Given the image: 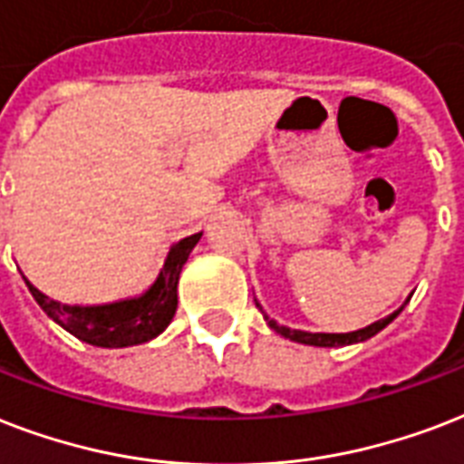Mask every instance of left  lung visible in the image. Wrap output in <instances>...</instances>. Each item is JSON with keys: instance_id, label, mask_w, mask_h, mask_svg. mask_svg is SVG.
I'll return each instance as SVG.
<instances>
[{"instance_id": "8db88e82", "label": "left lung", "mask_w": 464, "mask_h": 464, "mask_svg": "<svg viewBox=\"0 0 464 464\" xmlns=\"http://www.w3.org/2000/svg\"><path fill=\"white\" fill-rule=\"evenodd\" d=\"M256 307H261V304L256 303ZM401 312V307L397 312H392L390 317L385 319H378L375 324L365 326V329H358V332H348V334H310V332H300V329H288V326H281L276 324L273 319H268V324H271L273 332H278L281 336H285V339L290 341H297V343H307V346H322V348H334V346H348V343H358V341H365L370 339V336H375L378 332H382L390 322H392L397 314Z\"/></svg>"}]
</instances>
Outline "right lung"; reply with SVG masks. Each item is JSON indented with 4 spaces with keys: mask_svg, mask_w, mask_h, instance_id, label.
Here are the masks:
<instances>
[{
    "mask_svg": "<svg viewBox=\"0 0 464 464\" xmlns=\"http://www.w3.org/2000/svg\"><path fill=\"white\" fill-rule=\"evenodd\" d=\"M200 237L203 232L176 242L169 249L167 261L150 290H145L140 297L121 300V303L89 304V307L63 304L43 295L41 290L34 288L26 278L24 281H26L31 295L35 297V303L43 307V312L63 326L64 332L77 336L79 341L102 348L138 346V343L160 336L169 326V322L174 319L176 304H179V297H176L179 276Z\"/></svg>",
    "mask_w": 464,
    "mask_h": 464,
    "instance_id": "right-lung-1",
    "label": "right lung"
}]
</instances>
